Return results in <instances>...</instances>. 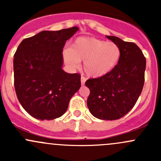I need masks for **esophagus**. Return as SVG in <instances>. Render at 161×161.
<instances>
[{"label": "esophagus", "instance_id": "1", "mask_svg": "<svg viewBox=\"0 0 161 161\" xmlns=\"http://www.w3.org/2000/svg\"><path fill=\"white\" fill-rule=\"evenodd\" d=\"M86 80V79L85 77H83V76H82V77H81V84H82V86H83L84 84H85Z\"/></svg>", "mask_w": 161, "mask_h": 161}]
</instances>
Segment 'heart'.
Returning a JSON list of instances; mask_svg holds the SVG:
<instances>
[{
	"label": "heart",
	"instance_id": "obj_1",
	"mask_svg": "<svg viewBox=\"0 0 161 161\" xmlns=\"http://www.w3.org/2000/svg\"><path fill=\"white\" fill-rule=\"evenodd\" d=\"M121 50L117 43L106 42L95 37H79L72 43L71 48L63 51L64 62L75 69L84 61L86 74L92 78L106 75L118 65Z\"/></svg>",
	"mask_w": 161,
	"mask_h": 161
}]
</instances>
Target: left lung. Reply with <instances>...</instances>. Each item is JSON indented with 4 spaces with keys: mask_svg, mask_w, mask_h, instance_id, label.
<instances>
[{
    "mask_svg": "<svg viewBox=\"0 0 161 161\" xmlns=\"http://www.w3.org/2000/svg\"><path fill=\"white\" fill-rule=\"evenodd\" d=\"M107 38L121 50L118 65L106 75L90 79L85 85L90 89L87 106L95 118L116 120L129 113L142 92L145 80L146 58L134 43L113 36Z\"/></svg>",
    "mask_w": 161,
    "mask_h": 161,
    "instance_id": "obj_1",
    "label": "left lung"
}]
</instances>
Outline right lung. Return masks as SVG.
<instances>
[{
	"mask_svg": "<svg viewBox=\"0 0 161 161\" xmlns=\"http://www.w3.org/2000/svg\"><path fill=\"white\" fill-rule=\"evenodd\" d=\"M79 28L42 31L21 42L14 55V84L18 100L31 116L53 120L67 111L81 86L79 73L63 71V47Z\"/></svg>",
	"mask_w": 161,
	"mask_h": 161,
	"instance_id": "obj_1",
	"label": "right lung"
}]
</instances>
